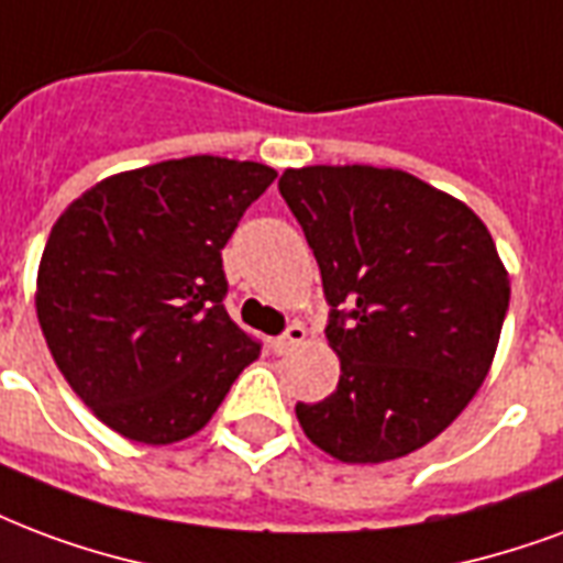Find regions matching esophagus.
I'll use <instances>...</instances> for the list:
<instances>
[{
	"mask_svg": "<svg viewBox=\"0 0 563 563\" xmlns=\"http://www.w3.org/2000/svg\"><path fill=\"white\" fill-rule=\"evenodd\" d=\"M303 340H307V328H303V324H289V328H286V334L283 336H277V340H274V352H277V355H286V352H292L295 345H301Z\"/></svg>",
	"mask_w": 563,
	"mask_h": 563,
	"instance_id": "1",
	"label": "esophagus"
}]
</instances>
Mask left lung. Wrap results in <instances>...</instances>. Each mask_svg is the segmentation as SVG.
Here are the masks:
<instances>
[{
	"label": "left lung",
	"instance_id": "1",
	"mask_svg": "<svg viewBox=\"0 0 563 563\" xmlns=\"http://www.w3.org/2000/svg\"><path fill=\"white\" fill-rule=\"evenodd\" d=\"M331 303L340 382L298 402L307 439L376 465L430 444L493 366L510 277L472 208L402 169L301 166L280 176Z\"/></svg>",
	"mask_w": 563,
	"mask_h": 563
}]
</instances>
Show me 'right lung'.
Returning <instances> with one entry per match:
<instances>
[{"mask_svg": "<svg viewBox=\"0 0 563 563\" xmlns=\"http://www.w3.org/2000/svg\"><path fill=\"white\" fill-rule=\"evenodd\" d=\"M274 178L214 154L164 161L103 178L49 229L37 322L74 394L124 439H190L260 357L223 307L220 250Z\"/></svg>", "mask_w": 563, "mask_h": 563, "instance_id": "obj_1", "label": "right lung"}]
</instances>
